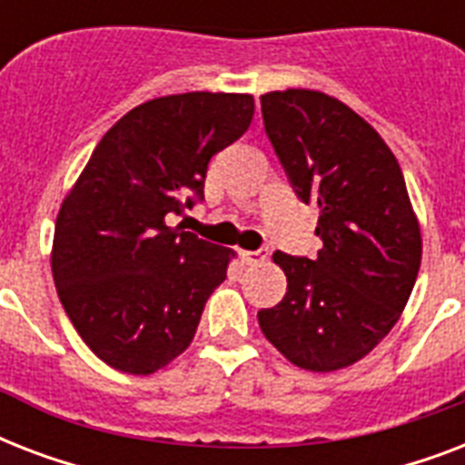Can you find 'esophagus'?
Segmentation results:
<instances>
[{
	"mask_svg": "<svg viewBox=\"0 0 465 465\" xmlns=\"http://www.w3.org/2000/svg\"><path fill=\"white\" fill-rule=\"evenodd\" d=\"M268 248H261V251H241V261L246 262V265H255V262H262L268 258Z\"/></svg>",
	"mask_w": 465,
	"mask_h": 465,
	"instance_id": "34e87169",
	"label": "esophagus"
}]
</instances>
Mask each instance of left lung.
<instances>
[{
	"label": "left lung",
	"mask_w": 465,
	"mask_h": 465,
	"mask_svg": "<svg viewBox=\"0 0 465 465\" xmlns=\"http://www.w3.org/2000/svg\"><path fill=\"white\" fill-rule=\"evenodd\" d=\"M261 108L292 188L318 204L323 248L313 261L272 255L287 294L258 311V323L297 367H350L389 335L418 280L422 239L403 171L374 127L338 98L270 91Z\"/></svg>",
	"instance_id": "left-lung-1"
}]
</instances>
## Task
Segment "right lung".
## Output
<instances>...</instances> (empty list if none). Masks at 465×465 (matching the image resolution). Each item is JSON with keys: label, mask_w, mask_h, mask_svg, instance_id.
<instances>
[{"label": "right lung", "mask_w": 465, "mask_h": 465, "mask_svg": "<svg viewBox=\"0 0 465 465\" xmlns=\"http://www.w3.org/2000/svg\"><path fill=\"white\" fill-rule=\"evenodd\" d=\"M253 96L193 91L137 105L104 134L54 222L69 321L113 369L154 374L193 342L229 248L171 217L204 197L207 163L253 120Z\"/></svg>", "instance_id": "add662e5"}]
</instances>
